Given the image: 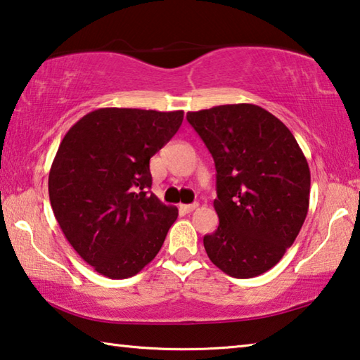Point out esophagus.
<instances>
[{
  "mask_svg": "<svg viewBox=\"0 0 360 360\" xmlns=\"http://www.w3.org/2000/svg\"><path fill=\"white\" fill-rule=\"evenodd\" d=\"M199 207V204L198 202H194V204H188V205H180V209L184 210L185 213H191V212H194Z\"/></svg>",
  "mask_w": 360,
  "mask_h": 360,
  "instance_id": "1",
  "label": "esophagus"
}]
</instances>
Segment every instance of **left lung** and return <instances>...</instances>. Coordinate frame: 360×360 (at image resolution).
<instances>
[{
  "label": "left lung",
  "instance_id": "obj_1",
  "mask_svg": "<svg viewBox=\"0 0 360 360\" xmlns=\"http://www.w3.org/2000/svg\"><path fill=\"white\" fill-rule=\"evenodd\" d=\"M217 169L219 226L204 237L210 261L234 278L278 264L310 204V167L286 124L255 104L188 112Z\"/></svg>",
  "mask_w": 360,
  "mask_h": 360
}]
</instances>
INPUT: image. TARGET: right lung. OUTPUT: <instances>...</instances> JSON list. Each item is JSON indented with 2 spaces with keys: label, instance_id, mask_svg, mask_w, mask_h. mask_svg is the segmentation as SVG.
<instances>
[{
  "label": "right lung",
  "instance_id": "right-lung-1",
  "mask_svg": "<svg viewBox=\"0 0 360 360\" xmlns=\"http://www.w3.org/2000/svg\"><path fill=\"white\" fill-rule=\"evenodd\" d=\"M181 122L184 110L105 107L63 137L49 174L53 215L82 259L107 278L141 272L179 217L150 193V158Z\"/></svg>",
  "mask_w": 360,
  "mask_h": 360
}]
</instances>
